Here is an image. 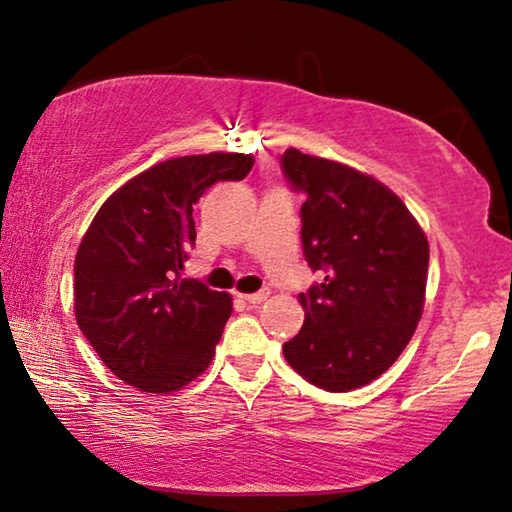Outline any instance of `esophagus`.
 Segmentation results:
<instances>
[{
    "label": "esophagus",
    "mask_w": 512,
    "mask_h": 512,
    "mask_svg": "<svg viewBox=\"0 0 512 512\" xmlns=\"http://www.w3.org/2000/svg\"><path fill=\"white\" fill-rule=\"evenodd\" d=\"M241 299L248 301L250 305H259V303H264L266 299H269V289H262V292H255V294H243Z\"/></svg>",
    "instance_id": "obj_1"
}]
</instances>
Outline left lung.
I'll return each mask as SVG.
<instances>
[{"instance_id":"1","label":"left lung","mask_w":512,"mask_h":512,"mask_svg":"<svg viewBox=\"0 0 512 512\" xmlns=\"http://www.w3.org/2000/svg\"><path fill=\"white\" fill-rule=\"evenodd\" d=\"M289 186L305 193V262L322 282L299 294L303 329L282 354L303 379L342 393L370 384L409 345L423 315L430 246L404 202L384 183L287 149Z\"/></svg>"}]
</instances>
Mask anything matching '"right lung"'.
<instances>
[{
	"label": "right lung",
	"instance_id": "1",
	"mask_svg": "<svg viewBox=\"0 0 512 512\" xmlns=\"http://www.w3.org/2000/svg\"><path fill=\"white\" fill-rule=\"evenodd\" d=\"M250 154L181 156L137 174L91 220L75 255V319L121 381L172 393L209 368L232 299L183 278L193 207L218 181H241Z\"/></svg>",
	"mask_w": 512,
	"mask_h": 512
}]
</instances>
